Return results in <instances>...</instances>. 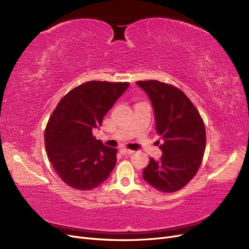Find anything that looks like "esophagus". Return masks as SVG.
<instances>
[{"label":"esophagus","instance_id":"obj_1","mask_svg":"<svg viewBox=\"0 0 249 249\" xmlns=\"http://www.w3.org/2000/svg\"><path fill=\"white\" fill-rule=\"evenodd\" d=\"M120 153H121L122 155H131V154L133 153V150L125 148V147H122V148H120Z\"/></svg>","mask_w":249,"mask_h":249}]
</instances>
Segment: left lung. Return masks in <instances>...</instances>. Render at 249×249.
Wrapping results in <instances>:
<instances>
[{
	"mask_svg": "<svg viewBox=\"0 0 249 249\" xmlns=\"http://www.w3.org/2000/svg\"><path fill=\"white\" fill-rule=\"evenodd\" d=\"M153 104L156 128L164 143L159 160L150 158L142 177L160 192L182 189L196 176L202 161L207 136L198 111L186 94L158 80L137 81Z\"/></svg>",
	"mask_w": 249,
	"mask_h": 249,
	"instance_id": "obj_1",
	"label": "left lung"
}]
</instances>
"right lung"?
Wrapping results in <instances>:
<instances>
[{"label": "right lung", "mask_w": 249, "mask_h": 249, "mask_svg": "<svg viewBox=\"0 0 249 249\" xmlns=\"http://www.w3.org/2000/svg\"><path fill=\"white\" fill-rule=\"evenodd\" d=\"M128 86V82H85L63 96L52 113L45 145L53 168L68 186L91 190L109 178L117 148L104 145L92 130L102 125Z\"/></svg>", "instance_id": "add662e5"}]
</instances>
